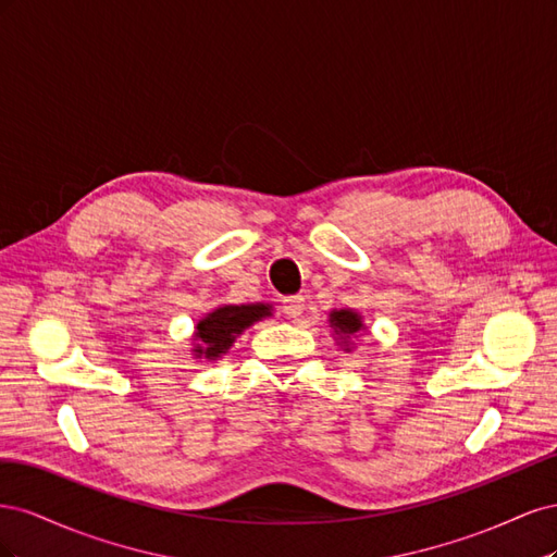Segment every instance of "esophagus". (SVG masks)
<instances>
[{"mask_svg": "<svg viewBox=\"0 0 557 557\" xmlns=\"http://www.w3.org/2000/svg\"><path fill=\"white\" fill-rule=\"evenodd\" d=\"M305 297L301 295H293V297H285L283 299V313L288 318H299L301 311H305Z\"/></svg>", "mask_w": 557, "mask_h": 557, "instance_id": "esophagus-1", "label": "esophagus"}]
</instances>
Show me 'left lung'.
Here are the masks:
<instances>
[{"instance_id":"left-lung-1","label":"left lung","mask_w":557,"mask_h":557,"mask_svg":"<svg viewBox=\"0 0 557 557\" xmlns=\"http://www.w3.org/2000/svg\"><path fill=\"white\" fill-rule=\"evenodd\" d=\"M332 325L336 334H356L362 327V320L352 311H332ZM348 350V348H346Z\"/></svg>"}]
</instances>
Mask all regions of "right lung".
I'll use <instances>...</instances> for the list:
<instances>
[{"instance_id":"right-lung-1","label":"right lung","mask_w":557,"mask_h":557,"mask_svg":"<svg viewBox=\"0 0 557 557\" xmlns=\"http://www.w3.org/2000/svg\"><path fill=\"white\" fill-rule=\"evenodd\" d=\"M269 315V307L264 305H248V307H221L207 318L199 320L197 325V356L215 360L218 356L232 346L234 336L242 334L250 323Z\"/></svg>"}]
</instances>
